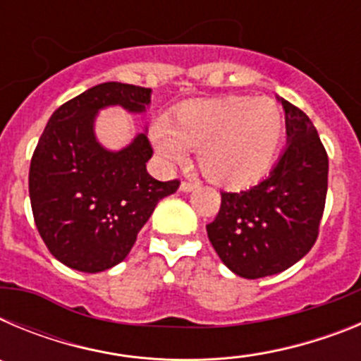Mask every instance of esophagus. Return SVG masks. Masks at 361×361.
<instances>
[{
    "label": "esophagus",
    "mask_w": 361,
    "mask_h": 361,
    "mask_svg": "<svg viewBox=\"0 0 361 361\" xmlns=\"http://www.w3.org/2000/svg\"><path fill=\"white\" fill-rule=\"evenodd\" d=\"M197 188H199V183H191V180H184L180 184V191H184V193H190V191L197 190Z\"/></svg>",
    "instance_id": "obj_1"
}]
</instances>
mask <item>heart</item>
<instances>
[{
  "label": "heart",
  "mask_w": 361,
  "mask_h": 361,
  "mask_svg": "<svg viewBox=\"0 0 361 361\" xmlns=\"http://www.w3.org/2000/svg\"><path fill=\"white\" fill-rule=\"evenodd\" d=\"M283 130L286 121L275 101L233 95L184 104L170 119L153 124L152 142L168 164H184L188 149H195L212 183L244 188L271 170Z\"/></svg>",
  "instance_id": "1"
}]
</instances>
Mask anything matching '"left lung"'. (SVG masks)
Instances as JSON below:
<instances>
[{
  "mask_svg": "<svg viewBox=\"0 0 361 361\" xmlns=\"http://www.w3.org/2000/svg\"><path fill=\"white\" fill-rule=\"evenodd\" d=\"M288 146L264 180L238 193H220L219 215L206 226L226 267L242 279L282 273L317 242L327 195L329 159L314 124L279 97Z\"/></svg>",
  "mask_w": 361,
  "mask_h": 361,
  "instance_id": "left-lung-1",
  "label": "left lung"
}]
</instances>
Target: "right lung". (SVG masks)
<instances>
[{"mask_svg": "<svg viewBox=\"0 0 361 361\" xmlns=\"http://www.w3.org/2000/svg\"><path fill=\"white\" fill-rule=\"evenodd\" d=\"M152 88L101 82L52 114L32 155V213L50 253L72 269L99 273L128 257L137 233L178 180L161 183L146 170L153 149L146 132L123 149L95 137V117L108 106L145 114Z\"/></svg>", "mask_w": 361, "mask_h": 361, "instance_id": "right-lung-1", "label": "right lung"}]
</instances>
